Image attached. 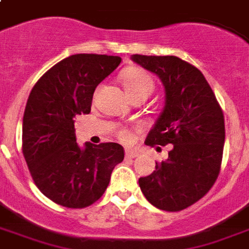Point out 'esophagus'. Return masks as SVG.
I'll use <instances>...</instances> for the list:
<instances>
[{
    "label": "esophagus",
    "mask_w": 249,
    "mask_h": 249,
    "mask_svg": "<svg viewBox=\"0 0 249 249\" xmlns=\"http://www.w3.org/2000/svg\"><path fill=\"white\" fill-rule=\"evenodd\" d=\"M125 157L126 158H136V157H138V153L136 151V150H133V149H126L125 150Z\"/></svg>",
    "instance_id": "esophagus-1"
}]
</instances>
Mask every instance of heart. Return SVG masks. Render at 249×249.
Returning a JSON list of instances; mask_svg holds the SVG:
<instances>
[{"mask_svg": "<svg viewBox=\"0 0 249 249\" xmlns=\"http://www.w3.org/2000/svg\"><path fill=\"white\" fill-rule=\"evenodd\" d=\"M121 81L124 85V89L129 94L130 98L140 94H151L154 90V81L146 73L145 70L140 68H128L121 74ZM119 137L123 141L128 142L132 138V133L129 130H121Z\"/></svg>", "mask_w": 249, "mask_h": 249, "instance_id": "b5f03b06", "label": "heart"}]
</instances>
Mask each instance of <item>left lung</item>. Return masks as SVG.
Here are the masks:
<instances>
[{"mask_svg": "<svg viewBox=\"0 0 249 249\" xmlns=\"http://www.w3.org/2000/svg\"><path fill=\"white\" fill-rule=\"evenodd\" d=\"M132 60L157 74L164 86V107L146 143L172 145L168 158L155 162V170L138 184L155 208L179 212L202 198L217 180L225 145L223 112L204 74L179 57L133 54Z\"/></svg>", "mask_w": 249, "mask_h": 249, "instance_id": "1", "label": "left lung"}]
</instances>
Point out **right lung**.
<instances>
[{
    "instance_id": "right-lung-1",
    "label": "right lung",
    "mask_w": 249,
    "mask_h": 249,
    "mask_svg": "<svg viewBox=\"0 0 249 249\" xmlns=\"http://www.w3.org/2000/svg\"><path fill=\"white\" fill-rule=\"evenodd\" d=\"M120 62L119 56L73 54L30 92L22 125L24 159L36 187L61 206L82 209L99 200L124 159L123 146L115 142L81 147L74 129V117L90 113L95 89Z\"/></svg>"
}]
</instances>
